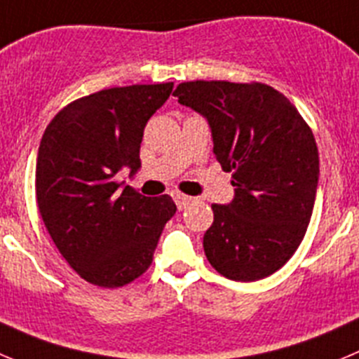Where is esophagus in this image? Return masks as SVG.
<instances>
[{"label":"esophagus","instance_id":"1","mask_svg":"<svg viewBox=\"0 0 359 359\" xmlns=\"http://www.w3.org/2000/svg\"><path fill=\"white\" fill-rule=\"evenodd\" d=\"M173 200H175L177 207H179L180 210H182V209H186V207L189 205L191 202H193V198H191V196H187V195H182V193H173Z\"/></svg>","mask_w":359,"mask_h":359}]
</instances>
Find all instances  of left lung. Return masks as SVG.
Wrapping results in <instances>:
<instances>
[{
  "instance_id": "obj_1",
  "label": "left lung",
  "mask_w": 359,
  "mask_h": 359,
  "mask_svg": "<svg viewBox=\"0 0 359 359\" xmlns=\"http://www.w3.org/2000/svg\"><path fill=\"white\" fill-rule=\"evenodd\" d=\"M173 95L209 120L214 154L236 186L232 203L212 205L207 260L236 281L276 273L303 241L316 203L319 150L310 126L264 83L187 81Z\"/></svg>"
}]
</instances>
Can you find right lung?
I'll list each match as a JSON object with an SVG mask.
<instances>
[{
  "instance_id": "1",
  "label": "right lung",
  "mask_w": 359,
  "mask_h": 359,
  "mask_svg": "<svg viewBox=\"0 0 359 359\" xmlns=\"http://www.w3.org/2000/svg\"><path fill=\"white\" fill-rule=\"evenodd\" d=\"M173 83L100 90L56 113L40 140L35 170L39 212L63 259L83 280L123 287L152 264L177 207L168 195L143 196L118 180L140 168L150 116Z\"/></svg>"
}]
</instances>
